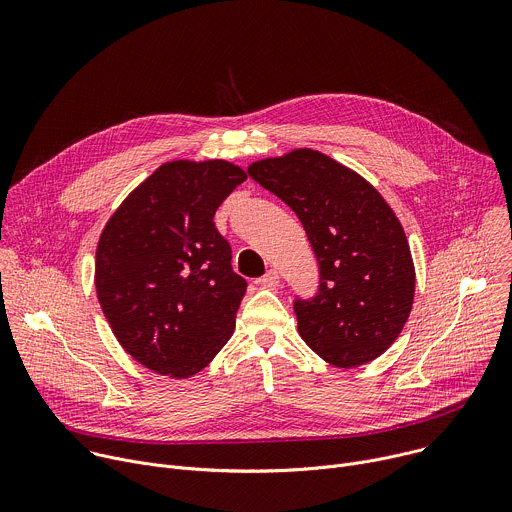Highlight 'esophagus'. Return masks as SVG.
I'll return each mask as SVG.
<instances>
[{"mask_svg":"<svg viewBox=\"0 0 512 512\" xmlns=\"http://www.w3.org/2000/svg\"><path fill=\"white\" fill-rule=\"evenodd\" d=\"M259 283H261L263 287H275V285L279 283V273H277L275 269H269V271L259 279Z\"/></svg>","mask_w":512,"mask_h":512,"instance_id":"1","label":"esophagus"}]
</instances>
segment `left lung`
Returning <instances> with one entry per match:
<instances>
[{
  "label": "left lung",
  "mask_w": 512,
  "mask_h": 512,
  "mask_svg": "<svg viewBox=\"0 0 512 512\" xmlns=\"http://www.w3.org/2000/svg\"><path fill=\"white\" fill-rule=\"evenodd\" d=\"M247 172L298 214L318 259V294L294 302L302 340L338 369L381 356L415 296V267L393 208L362 176L308 148L253 162Z\"/></svg>",
  "instance_id": "obj_1"
}]
</instances>
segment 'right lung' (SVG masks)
<instances>
[{
  "label": "right lung",
  "mask_w": 512,
  "mask_h": 512,
  "mask_svg": "<svg viewBox=\"0 0 512 512\" xmlns=\"http://www.w3.org/2000/svg\"><path fill=\"white\" fill-rule=\"evenodd\" d=\"M245 180L225 160L168 162L105 225L97 298L119 344L145 369L188 379L229 342L247 281L212 218Z\"/></svg>",
  "instance_id": "right-lung-1"
}]
</instances>
